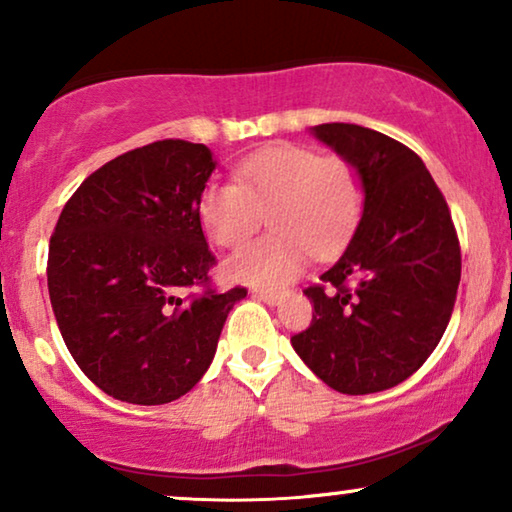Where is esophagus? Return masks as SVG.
<instances>
[{
	"label": "esophagus",
	"instance_id": "1",
	"mask_svg": "<svg viewBox=\"0 0 512 512\" xmlns=\"http://www.w3.org/2000/svg\"><path fill=\"white\" fill-rule=\"evenodd\" d=\"M253 297L259 299V301H264V304H269V306H276L278 301L283 299V294L273 292V290H253Z\"/></svg>",
	"mask_w": 512,
	"mask_h": 512
}]
</instances>
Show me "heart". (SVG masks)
<instances>
[{
	"label": "heart",
	"mask_w": 512,
	"mask_h": 512,
	"mask_svg": "<svg viewBox=\"0 0 512 512\" xmlns=\"http://www.w3.org/2000/svg\"><path fill=\"white\" fill-rule=\"evenodd\" d=\"M234 181H211L199 197V220L222 248L241 246L269 213L271 236L241 248L225 273L241 283L280 287L315 255H331L362 211L357 169L343 157H320L297 143H276L243 157Z\"/></svg>",
	"instance_id": "b5f03b06"
}]
</instances>
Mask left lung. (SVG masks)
I'll return each mask as SVG.
<instances>
[{
  "label": "left lung",
  "mask_w": 512,
  "mask_h": 512,
  "mask_svg": "<svg viewBox=\"0 0 512 512\" xmlns=\"http://www.w3.org/2000/svg\"><path fill=\"white\" fill-rule=\"evenodd\" d=\"M311 132L357 169L364 208L322 285L304 290L315 313L292 348L331 390H390L427 362L455 308L462 250L450 208L403 143L348 122Z\"/></svg>",
  "instance_id": "left-lung-1"
}]
</instances>
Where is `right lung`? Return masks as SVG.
<instances>
[{
	"label": "right lung",
	"instance_id": "1",
	"mask_svg": "<svg viewBox=\"0 0 512 512\" xmlns=\"http://www.w3.org/2000/svg\"><path fill=\"white\" fill-rule=\"evenodd\" d=\"M204 143L164 139L106 162L64 204L48 246V294L71 357L113 399L160 406L213 362L246 287L215 292L199 197ZM183 286H204L181 300Z\"/></svg>",
	"mask_w": 512,
	"mask_h": 512
}]
</instances>
